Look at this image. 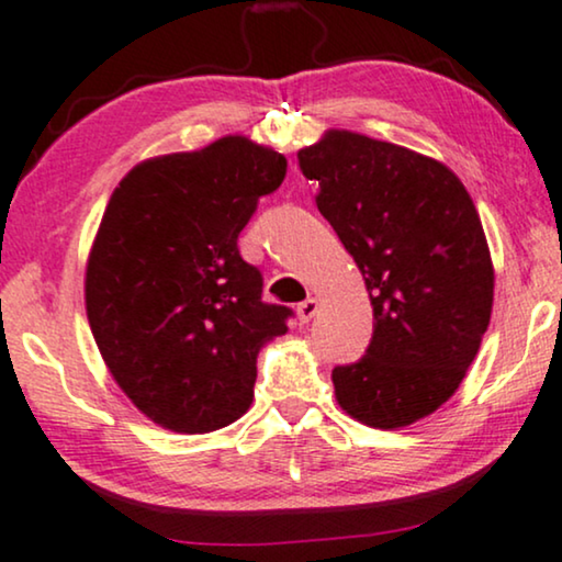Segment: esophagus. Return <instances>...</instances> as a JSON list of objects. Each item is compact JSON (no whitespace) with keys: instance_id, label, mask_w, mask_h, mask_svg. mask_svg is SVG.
<instances>
[{"instance_id":"obj_1","label":"esophagus","mask_w":562,"mask_h":562,"mask_svg":"<svg viewBox=\"0 0 562 562\" xmlns=\"http://www.w3.org/2000/svg\"><path fill=\"white\" fill-rule=\"evenodd\" d=\"M316 311H318L316 297H305L303 303H297V318H301V324H308L311 318L316 316Z\"/></svg>"}]
</instances>
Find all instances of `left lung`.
<instances>
[{
	"label": "left lung",
	"mask_w": 562,
	"mask_h": 562,
	"mask_svg": "<svg viewBox=\"0 0 562 562\" xmlns=\"http://www.w3.org/2000/svg\"><path fill=\"white\" fill-rule=\"evenodd\" d=\"M297 162L373 305L366 355L331 371L339 407L381 430L417 423L457 392L493 311L472 196L443 162L345 130L303 147Z\"/></svg>",
	"instance_id": "1"
}]
</instances>
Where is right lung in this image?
Segmentation results:
<instances>
[{
	"label": "right lung",
	"mask_w": 562,
	"mask_h": 562,
	"mask_svg": "<svg viewBox=\"0 0 562 562\" xmlns=\"http://www.w3.org/2000/svg\"><path fill=\"white\" fill-rule=\"evenodd\" d=\"M285 155L248 137L145 160L109 199L85 272L88 322L113 381L153 423L210 432L251 407L257 355L293 311L261 301L238 251Z\"/></svg>",
	"instance_id": "obj_1"
}]
</instances>
